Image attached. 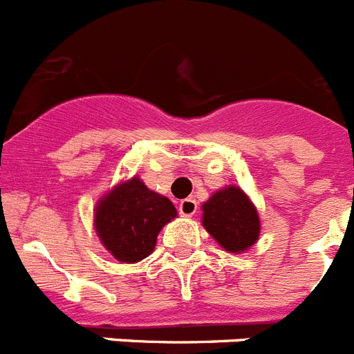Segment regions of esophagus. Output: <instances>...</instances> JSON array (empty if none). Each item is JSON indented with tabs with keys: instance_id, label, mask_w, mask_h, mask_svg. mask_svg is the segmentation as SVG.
Returning <instances> with one entry per match:
<instances>
[{
	"instance_id": "34e87169",
	"label": "esophagus",
	"mask_w": 354,
	"mask_h": 354,
	"mask_svg": "<svg viewBox=\"0 0 354 354\" xmlns=\"http://www.w3.org/2000/svg\"><path fill=\"white\" fill-rule=\"evenodd\" d=\"M178 209H180V215L192 216L197 209L196 199H192V197H189V199H183L180 203V206H178Z\"/></svg>"
}]
</instances>
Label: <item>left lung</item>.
<instances>
[{"mask_svg":"<svg viewBox=\"0 0 354 354\" xmlns=\"http://www.w3.org/2000/svg\"><path fill=\"white\" fill-rule=\"evenodd\" d=\"M203 225L216 243L232 254L248 250L261 232L256 206L234 185L216 190L203 205Z\"/></svg>","mask_w":354,"mask_h":354,"instance_id":"obj_1","label":"left lung"}]
</instances>
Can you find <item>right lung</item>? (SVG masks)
<instances>
[{
	"mask_svg": "<svg viewBox=\"0 0 354 354\" xmlns=\"http://www.w3.org/2000/svg\"><path fill=\"white\" fill-rule=\"evenodd\" d=\"M174 216L176 208L167 197L133 176L98 201L95 231L120 263H138L153 252L158 232Z\"/></svg>",
	"mask_w": 354,
	"mask_h": 354,
	"instance_id": "add662e5",
	"label": "right lung"
}]
</instances>
